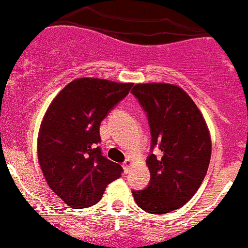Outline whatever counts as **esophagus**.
I'll use <instances>...</instances> for the list:
<instances>
[{
	"label": "esophagus",
	"mask_w": 248,
	"mask_h": 248,
	"mask_svg": "<svg viewBox=\"0 0 248 248\" xmlns=\"http://www.w3.org/2000/svg\"><path fill=\"white\" fill-rule=\"evenodd\" d=\"M131 166H132V159H131V158H127V159L124 162V164H122L124 173H128L129 169H131Z\"/></svg>",
	"instance_id": "34e87169"
}]
</instances>
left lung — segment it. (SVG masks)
<instances>
[{
  "mask_svg": "<svg viewBox=\"0 0 248 248\" xmlns=\"http://www.w3.org/2000/svg\"><path fill=\"white\" fill-rule=\"evenodd\" d=\"M131 93L147 112L151 153L147 166L151 182L144 190H133L142 210L162 214L186 204L200 188L211 157V138L204 116L182 88L164 82L136 84Z\"/></svg>",
  "mask_w": 248,
  "mask_h": 248,
  "instance_id": "8db88e82",
  "label": "left lung"
}]
</instances>
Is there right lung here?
I'll return each instance as SVG.
<instances>
[{
  "label": "right lung",
  "instance_id": "right-lung-1",
  "mask_svg": "<svg viewBox=\"0 0 248 248\" xmlns=\"http://www.w3.org/2000/svg\"><path fill=\"white\" fill-rule=\"evenodd\" d=\"M132 85L80 78L49 105L38 133V162L49 188L68 206L97 204L106 186L121 177L122 167L104 157L97 143L100 124Z\"/></svg>",
  "mask_w": 248,
  "mask_h": 248
}]
</instances>
